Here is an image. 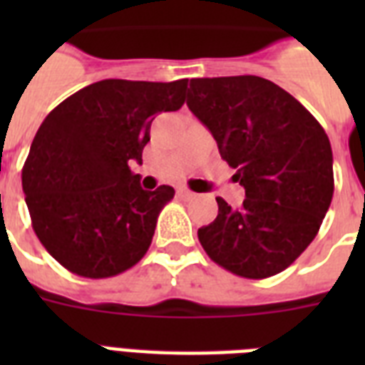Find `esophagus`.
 I'll use <instances>...</instances> for the list:
<instances>
[{
  "label": "esophagus",
  "instance_id": "obj_1",
  "mask_svg": "<svg viewBox=\"0 0 365 365\" xmlns=\"http://www.w3.org/2000/svg\"><path fill=\"white\" fill-rule=\"evenodd\" d=\"M178 197H180V199H183V200H191V199H195V193H193V191H189V189H185V187H180V189H178Z\"/></svg>",
  "mask_w": 365,
  "mask_h": 365
}]
</instances>
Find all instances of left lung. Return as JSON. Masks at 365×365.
<instances>
[{
  "instance_id": "1",
  "label": "left lung",
  "mask_w": 365,
  "mask_h": 365,
  "mask_svg": "<svg viewBox=\"0 0 365 365\" xmlns=\"http://www.w3.org/2000/svg\"><path fill=\"white\" fill-rule=\"evenodd\" d=\"M187 106L246 191L237 210L217 197V217L199 229L202 248L237 277H274L314 240L331 205L328 134L292 94L257 76L191 79Z\"/></svg>"
}]
</instances>
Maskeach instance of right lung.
I'll return each instance as SVG.
<instances>
[{"instance_id": "1", "label": "right lung", "mask_w": 365, "mask_h": 365, "mask_svg": "<svg viewBox=\"0 0 365 365\" xmlns=\"http://www.w3.org/2000/svg\"><path fill=\"white\" fill-rule=\"evenodd\" d=\"M187 79H104L77 91L41 123L22 168L31 227L48 254L85 278L121 274L142 259L170 185L140 187L142 163L160 111L185 102Z\"/></svg>"}]
</instances>
